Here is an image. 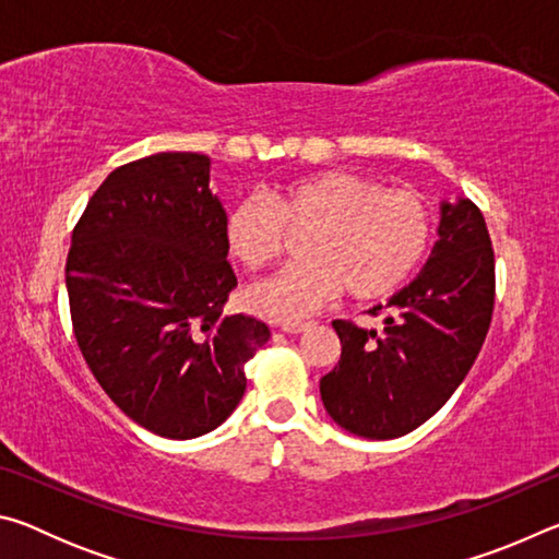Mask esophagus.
Here are the masks:
<instances>
[{
	"instance_id": "1",
	"label": "esophagus",
	"mask_w": 559,
	"mask_h": 559,
	"mask_svg": "<svg viewBox=\"0 0 559 559\" xmlns=\"http://www.w3.org/2000/svg\"><path fill=\"white\" fill-rule=\"evenodd\" d=\"M310 325H313V323H308V320H293V323H283L281 330H283V333L296 335V333H302V330H308Z\"/></svg>"
}]
</instances>
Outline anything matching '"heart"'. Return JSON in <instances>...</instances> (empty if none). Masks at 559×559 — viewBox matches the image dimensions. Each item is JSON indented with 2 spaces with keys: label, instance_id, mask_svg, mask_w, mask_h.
Returning <instances> with one entry per match:
<instances>
[{
  "label": "heart",
  "instance_id": "heart-1",
  "mask_svg": "<svg viewBox=\"0 0 559 559\" xmlns=\"http://www.w3.org/2000/svg\"><path fill=\"white\" fill-rule=\"evenodd\" d=\"M288 231L310 234L300 243L306 261L281 269L249 290V308L293 323L333 300L382 298L419 269L431 243L433 216L412 189H384L347 169H318L278 187L269 200L249 194L231 206L224 236L243 269L276 261Z\"/></svg>",
  "mask_w": 559,
  "mask_h": 559
}]
</instances>
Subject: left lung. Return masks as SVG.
Wrapping results in <instances>:
<instances>
[{"label": "left lung", "instance_id": "obj_1", "mask_svg": "<svg viewBox=\"0 0 559 559\" xmlns=\"http://www.w3.org/2000/svg\"><path fill=\"white\" fill-rule=\"evenodd\" d=\"M496 300V261L471 200L441 202L439 241L386 300L384 330L333 320L343 355L320 380L325 412L362 439H396L431 419L476 362Z\"/></svg>", "mask_w": 559, "mask_h": 559}]
</instances>
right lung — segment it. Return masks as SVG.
I'll list each match as a JSON object with an SVG mask.
<instances>
[{
  "label": "right lung",
  "instance_id": "add662e5",
  "mask_svg": "<svg viewBox=\"0 0 559 559\" xmlns=\"http://www.w3.org/2000/svg\"><path fill=\"white\" fill-rule=\"evenodd\" d=\"M210 157L157 153L106 177L71 236V323L83 359L132 421L194 439L226 421L261 320L224 310L236 288Z\"/></svg>",
  "mask_w": 559,
  "mask_h": 559
}]
</instances>
